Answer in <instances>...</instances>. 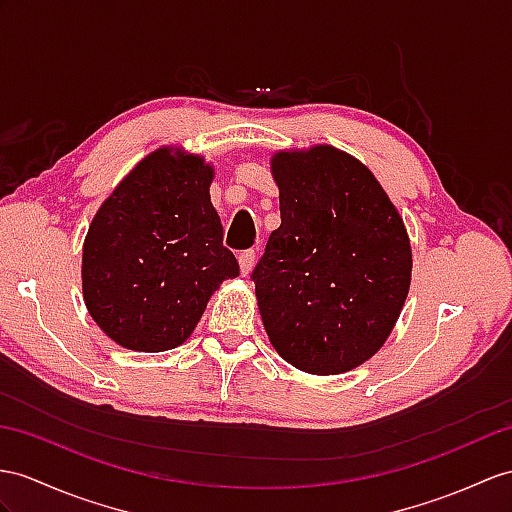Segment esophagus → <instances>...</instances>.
<instances>
[{"label": "esophagus", "mask_w": 512, "mask_h": 512, "mask_svg": "<svg viewBox=\"0 0 512 512\" xmlns=\"http://www.w3.org/2000/svg\"><path fill=\"white\" fill-rule=\"evenodd\" d=\"M254 260H256L254 249H245V252H241V254H239V267H241V273H243V276H245V273L252 271V267H254Z\"/></svg>", "instance_id": "obj_1"}]
</instances>
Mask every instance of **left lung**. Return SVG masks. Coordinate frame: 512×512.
<instances>
[{
	"mask_svg": "<svg viewBox=\"0 0 512 512\" xmlns=\"http://www.w3.org/2000/svg\"><path fill=\"white\" fill-rule=\"evenodd\" d=\"M282 223L252 278L276 352L336 376L389 339L404 308L413 249L402 215L358 158L332 145L271 156Z\"/></svg>",
	"mask_w": 512,
	"mask_h": 512,
	"instance_id": "obj_1",
	"label": "left lung"
}]
</instances>
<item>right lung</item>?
<instances>
[{"instance_id": "right-lung-1", "label": "right lung", "mask_w": 512, "mask_h": 512, "mask_svg": "<svg viewBox=\"0 0 512 512\" xmlns=\"http://www.w3.org/2000/svg\"><path fill=\"white\" fill-rule=\"evenodd\" d=\"M213 178L204 156L165 145L99 206L82 247V295L110 341L134 352L173 350L221 282L239 276L210 202Z\"/></svg>"}]
</instances>
